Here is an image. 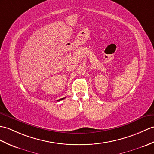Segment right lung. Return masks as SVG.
I'll list each match as a JSON object with an SVG mask.
<instances>
[{"mask_svg":"<svg viewBox=\"0 0 154 154\" xmlns=\"http://www.w3.org/2000/svg\"><path fill=\"white\" fill-rule=\"evenodd\" d=\"M66 98V97H65ZM61 98V99H60V100H58V101H60V100H63L64 98Z\"/></svg>","mask_w":154,"mask_h":154,"instance_id":"add662e5","label":"right lung"}]
</instances>
